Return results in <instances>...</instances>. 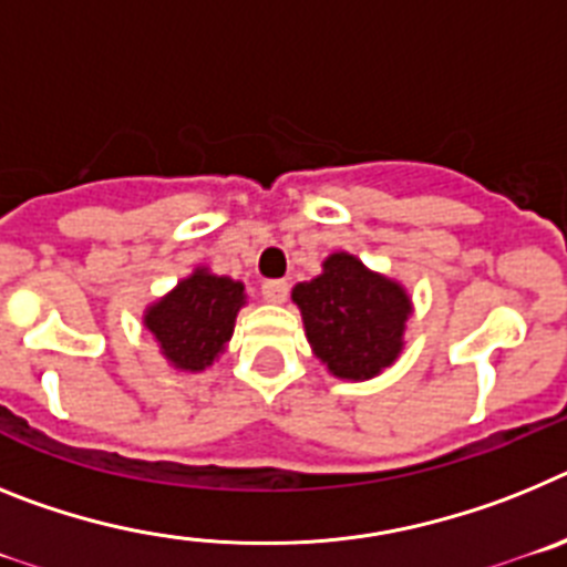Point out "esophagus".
Masks as SVG:
<instances>
[{
	"instance_id": "obj_1",
	"label": "esophagus",
	"mask_w": 567,
	"mask_h": 567,
	"mask_svg": "<svg viewBox=\"0 0 567 567\" xmlns=\"http://www.w3.org/2000/svg\"><path fill=\"white\" fill-rule=\"evenodd\" d=\"M262 297L265 302L270 305H282L285 299H288V282H285V279H268V282L262 285Z\"/></svg>"
}]
</instances>
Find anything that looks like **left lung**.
Listing matches in <instances>:
<instances>
[{"instance_id": "1", "label": "left lung", "mask_w": 567, "mask_h": 567, "mask_svg": "<svg viewBox=\"0 0 567 567\" xmlns=\"http://www.w3.org/2000/svg\"><path fill=\"white\" fill-rule=\"evenodd\" d=\"M290 299L302 313L313 357L331 377L365 382L391 368L405 348L411 293L348 250L328 256L311 282L293 285Z\"/></svg>"}]
</instances>
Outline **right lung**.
Masks as SVG:
<instances>
[{"label": "right lung", "instance_id": "obj_1", "mask_svg": "<svg viewBox=\"0 0 567 567\" xmlns=\"http://www.w3.org/2000/svg\"><path fill=\"white\" fill-rule=\"evenodd\" d=\"M245 305L248 293L243 282L199 265L165 297L147 305L142 322L167 365L182 373H202L225 353L234 337L236 313Z\"/></svg>", "mask_w": 567, "mask_h": 567}]
</instances>
